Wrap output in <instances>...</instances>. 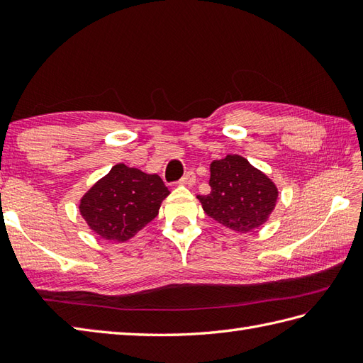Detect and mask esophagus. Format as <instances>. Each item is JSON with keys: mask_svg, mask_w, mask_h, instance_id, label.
Instances as JSON below:
<instances>
[{"mask_svg": "<svg viewBox=\"0 0 363 363\" xmlns=\"http://www.w3.org/2000/svg\"><path fill=\"white\" fill-rule=\"evenodd\" d=\"M195 182H196V177H195V173H194V172L186 173V174H184L182 179L179 181L181 186H189V187L195 186Z\"/></svg>", "mask_w": 363, "mask_h": 363, "instance_id": "1", "label": "esophagus"}]
</instances>
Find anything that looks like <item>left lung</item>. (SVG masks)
<instances>
[{"label":"left lung","instance_id":"obj_1","mask_svg":"<svg viewBox=\"0 0 363 363\" xmlns=\"http://www.w3.org/2000/svg\"><path fill=\"white\" fill-rule=\"evenodd\" d=\"M209 186V195L196 196L204 212L240 234L265 225L279 196L272 177L238 154L212 162Z\"/></svg>","mask_w":363,"mask_h":363}]
</instances>
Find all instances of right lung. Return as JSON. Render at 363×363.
I'll list each match as a JSON object with an SVG mask.
<instances>
[{
    "mask_svg": "<svg viewBox=\"0 0 363 363\" xmlns=\"http://www.w3.org/2000/svg\"><path fill=\"white\" fill-rule=\"evenodd\" d=\"M168 195L160 176L117 164L84 194L79 212L95 234L123 243L157 217Z\"/></svg>",
    "mask_w": 363,
    "mask_h": 363,
    "instance_id": "obj_1",
    "label": "right lung"
}]
</instances>
